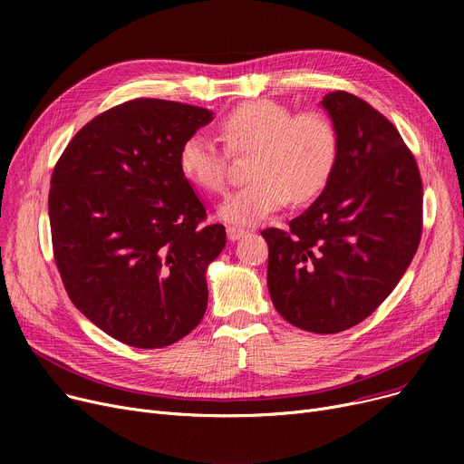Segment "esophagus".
Instances as JSON below:
<instances>
[{
    "label": "esophagus",
    "mask_w": 464,
    "mask_h": 464,
    "mask_svg": "<svg viewBox=\"0 0 464 464\" xmlns=\"http://www.w3.org/2000/svg\"><path fill=\"white\" fill-rule=\"evenodd\" d=\"M245 229H240V227H227V238L231 240V242H235V240H238L240 237H245Z\"/></svg>",
    "instance_id": "1"
}]
</instances>
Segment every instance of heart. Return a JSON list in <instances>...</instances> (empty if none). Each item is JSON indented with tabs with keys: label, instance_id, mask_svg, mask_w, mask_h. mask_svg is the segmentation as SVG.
Returning <instances> with one entry per match:
<instances>
[{
	"label": "heart",
	"instance_id": "b5f03b06",
	"mask_svg": "<svg viewBox=\"0 0 464 464\" xmlns=\"http://www.w3.org/2000/svg\"><path fill=\"white\" fill-rule=\"evenodd\" d=\"M231 152L257 150L254 182L240 188L218 207V216L233 226H254L289 201H308L329 182L338 137L331 121L318 114H297L289 107L259 100L231 111L219 126ZM229 154L203 133L188 137L179 152L182 175L205 191L226 188Z\"/></svg>",
	"mask_w": 464,
	"mask_h": 464
}]
</instances>
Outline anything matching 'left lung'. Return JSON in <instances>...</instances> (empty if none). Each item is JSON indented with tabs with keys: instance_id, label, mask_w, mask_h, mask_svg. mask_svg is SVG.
Masks as SVG:
<instances>
[{
	"instance_id": "1",
	"label": "left lung",
	"mask_w": 464,
	"mask_h": 464,
	"mask_svg": "<svg viewBox=\"0 0 464 464\" xmlns=\"http://www.w3.org/2000/svg\"><path fill=\"white\" fill-rule=\"evenodd\" d=\"M320 105L338 137L333 175L289 231L261 235L278 314L329 334L369 318L406 273L421 238L423 188L402 137L374 107L348 92Z\"/></svg>"
}]
</instances>
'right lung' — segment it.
<instances>
[{"instance_id": "right-lung-1", "label": "right lung", "mask_w": 464, "mask_h": 464, "mask_svg": "<svg viewBox=\"0 0 464 464\" xmlns=\"http://www.w3.org/2000/svg\"><path fill=\"white\" fill-rule=\"evenodd\" d=\"M212 118L177 102L121 103L88 121L54 167L48 216L67 295L128 346L175 344L205 315L226 227L201 226L179 152Z\"/></svg>"}]
</instances>
